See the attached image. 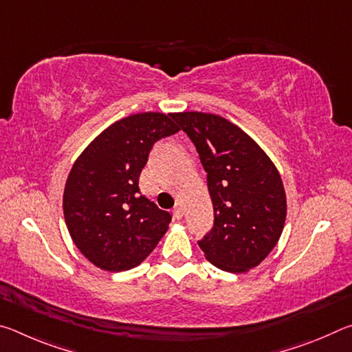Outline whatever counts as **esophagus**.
Listing matches in <instances>:
<instances>
[{"label":"esophagus","mask_w":352,"mask_h":352,"mask_svg":"<svg viewBox=\"0 0 352 352\" xmlns=\"http://www.w3.org/2000/svg\"><path fill=\"white\" fill-rule=\"evenodd\" d=\"M172 212H174V217L178 219V220H180V219L183 217V208H182L180 205H175L174 211H172Z\"/></svg>","instance_id":"obj_1"}]
</instances>
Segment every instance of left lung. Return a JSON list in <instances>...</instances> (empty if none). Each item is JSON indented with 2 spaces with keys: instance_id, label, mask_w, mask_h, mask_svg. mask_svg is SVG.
Masks as SVG:
<instances>
[{
  "instance_id": "obj_1",
  "label": "left lung",
  "mask_w": 352,
  "mask_h": 352,
  "mask_svg": "<svg viewBox=\"0 0 352 352\" xmlns=\"http://www.w3.org/2000/svg\"><path fill=\"white\" fill-rule=\"evenodd\" d=\"M197 148L214 208L199 247L220 270L241 273L267 258L283 233L285 192L275 164L250 136L210 113H175Z\"/></svg>"
}]
</instances>
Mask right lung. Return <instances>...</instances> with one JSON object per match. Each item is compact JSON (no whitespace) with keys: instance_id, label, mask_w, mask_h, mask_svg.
Segmentation results:
<instances>
[{"instance_id":"right-lung-1","label":"right lung","mask_w":352,"mask_h":352,"mask_svg":"<svg viewBox=\"0 0 352 352\" xmlns=\"http://www.w3.org/2000/svg\"><path fill=\"white\" fill-rule=\"evenodd\" d=\"M174 115L138 113L94 140L71 169L63 192L68 231L82 254L107 272L140 265L168 231L170 212L140 189L153 144L178 130Z\"/></svg>"}]
</instances>
